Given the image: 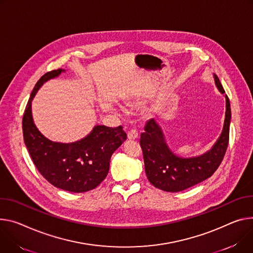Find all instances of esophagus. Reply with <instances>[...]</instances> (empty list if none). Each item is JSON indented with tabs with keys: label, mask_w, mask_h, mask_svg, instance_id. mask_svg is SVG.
<instances>
[{
	"label": "esophagus",
	"mask_w": 253,
	"mask_h": 253,
	"mask_svg": "<svg viewBox=\"0 0 253 253\" xmlns=\"http://www.w3.org/2000/svg\"><path fill=\"white\" fill-rule=\"evenodd\" d=\"M127 137H128V139L134 140L137 138V137H138V132H137V130H135V129H131L130 131H128Z\"/></svg>",
	"instance_id": "1"
}]
</instances>
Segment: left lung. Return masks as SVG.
<instances>
[{
  "label": "left lung",
  "instance_id": "left-lung-1",
  "mask_svg": "<svg viewBox=\"0 0 253 253\" xmlns=\"http://www.w3.org/2000/svg\"><path fill=\"white\" fill-rule=\"evenodd\" d=\"M216 86L222 94L225 90L214 75ZM226 113L222 133L213 147L200 156L183 158L175 155L168 146L164 133L154 119L147 121L140 136L145 172L150 183L166 192L176 193L191 188L210 177L219 168L229 142L231 108L227 96Z\"/></svg>",
  "mask_w": 253,
  "mask_h": 253
}]
</instances>
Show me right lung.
I'll list each match as a JSON object with an SVG mask.
<instances>
[{"label":"right lung","mask_w":253,"mask_h":253,"mask_svg":"<svg viewBox=\"0 0 253 253\" xmlns=\"http://www.w3.org/2000/svg\"><path fill=\"white\" fill-rule=\"evenodd\" d=\"M62 72L61 68L48 72L35 84L23 115V136L36 169L45 179L61 190L84 193L105 179L111 156L126 140L127 134L122 126L97 125L84 138L73 143L54 142L43 136L33 122L31 102L45 82Z\"/></svg>","instance_id":"right-lung-1"}]
</instances>
